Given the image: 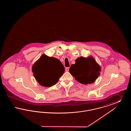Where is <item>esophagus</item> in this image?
<instances>
[{
  "mask_svg": "<svg viewBox=\"0 0 131 131\" xmlns=\"http://www.w3.org/2000/svg\"><path fill=\"white\" fill-rule=\"evenodd\" d=\"M69 70V67H67V68H65V71H66V72H68Z\"/></svg>",
  "mask_w": 131,
  "mask_h": 131,
  "instance_id": "1",
  "label": "esophagus"
}]
</instances>
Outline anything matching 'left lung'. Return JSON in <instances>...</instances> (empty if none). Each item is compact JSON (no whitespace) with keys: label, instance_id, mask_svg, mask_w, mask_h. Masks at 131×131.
<instances>
[{"label":"left lung","instance_id":"obj_1","mask_svg":"<svg viewBox=\"0 0 131 131\" xmlns=\"http://www.w3.org/2000/svg\"><path fill=\"white\" fill-rule=\"evenodd\" d=\"M71 65L69 69L70 74L75 79L83 84L94 82L100 74L101 68L92 56L80 57Z\"/></svg>","mask_w":131,"mask_h":131}]
</instances>
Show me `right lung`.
<instances>
[{"mask_svg":"<svg viewBox=\"0 0 131 131\" xmlns=\"http://www.w3.org/2000/svg\"><path fill=\"white\" fill-rule=\"evenodd\" d=\"M32 71L41 85L50 87L58 82L65 69L59 59L43 54L33 65Z\"/></svg>","mask_w":131,"mask_h":131,"instance_id":"right-lung-1","label":"right lung"}]
</instances>
